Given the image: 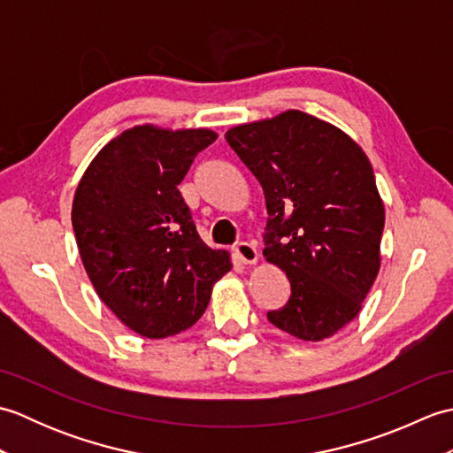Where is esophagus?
Listing matches in <instances>:
<instances>
[{"label": "esophagus", "mask_w": 453, "mask_h": 453, "mask_svg": "<svg viewBox=\"0 0 453 453\" xmlns=\"http://www.w3.org/2000/svg\"><path fill=\"white\" fill-rule=\"evenodd\" d=\"M234 253H235V257L243 265H255L258 261V253H257V249L251 243H239V245H235Z\"/></svg>", "instance_id": "34e87169"}]
</instances>
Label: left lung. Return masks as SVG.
I'll list each match as a JSON object with an SVG mask.
<instances>
[{
    "label": "left lung",
    "instance_id": "obj_1",
    "mask_svg": "<svg viewBox=\"0 0 453 453\" xmlns=\"http://www.w3.org/2000/svg\"><path fill=\"white\" fill-rule=\"evenodd\" d=\"M226 140L265 190V258L292 296L268 321L300 341L331 339L362 310L381 266L386 208L349 134L302 111L237 124Z\"/></svg>",
    "mask_w": 453,
    "mask_h": 453
}]
</instances>
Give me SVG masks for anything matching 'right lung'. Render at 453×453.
I'll use <instances>...</instances> for the list:
<instances>
[{
  "label": "right lung",
  "instance_id": "right-lung-1",
  "mask_svg": "<svg viewBox=\"0 0 453 453\" xmlns=\"http://www.w3.org/2000/svg\"><path fill=\"white\" fill-rule=\"evenodd\" d=\"M210 128L138 124L104 143L75 188L72 224L103 303L146 339L195 325L232 271L227 251L202 242L177 188Z\"/></svg>",
  "mask_w": 453,
  "mask_h": 453
}]
</instances>
